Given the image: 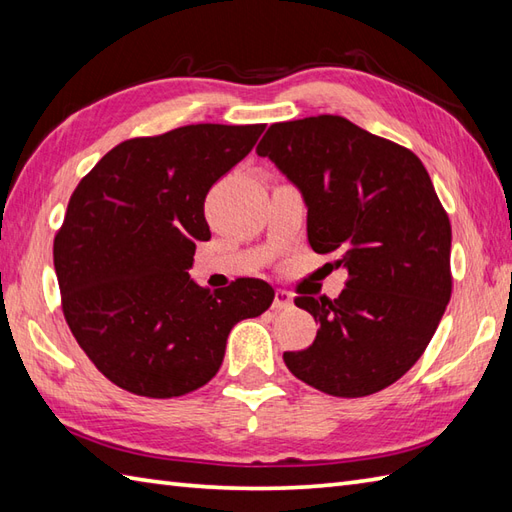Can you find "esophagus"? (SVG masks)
<instances>
[{
    "label": "esophagus",
    "instance_id": "obj_1",
    "mask_svg": "<svg viewBox=\"0 0 512 512\" xmlns=\"http://www.w3.org/2000/svg\"><path fill=\"white\" fill-rule=\"evenodd\" d=\"M292 306V295L288 290H277L275 292V301H273V310L279 312V310H286Z\"/></svg>",
    "mask_w": 512,
    "mask_h": 512
}]
</instances>
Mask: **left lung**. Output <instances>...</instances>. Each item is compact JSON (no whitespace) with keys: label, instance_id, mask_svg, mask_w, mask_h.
Segmentation results:
<instances>
[{"label":"left lung","instance_id":"1","mask_svg":"<svg viewBox=\"0 0 512 512\" xmlns=\"http://www.w3.org/2000/svg\"><path fill=\"white\" fill-rule=\"evenodd\" d=\"M308 206L314 253L347 270L336 299L297 297L317 339L284 363L339 398L394 385L416 365L451 299V222L420 158L343 116L275 123L257 145Z\"/></svg>","mask_w":512,"mask_h":512}]
</instances>
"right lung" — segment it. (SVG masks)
<instances>
[{
  "label": "right lung",
  "mask_w": 512,
  "mask_h": 512,
  "mask_svg": "<svg viewBox=\"0 0 512 512\" xmlns=\"http://www.w3.org/2000/svg\"><path fill=\"white\" fill-rule=\"evenodd\" d=\"M266 125H184L116 145L72 193L54 235L61 310L76 343L114 385L173 398L209 383L228 332L270 308L262 279L211 292L189 277L211 239L204 200Z\"/></svg>",
  "instance_id": "add662e5"
}]
</instances>
